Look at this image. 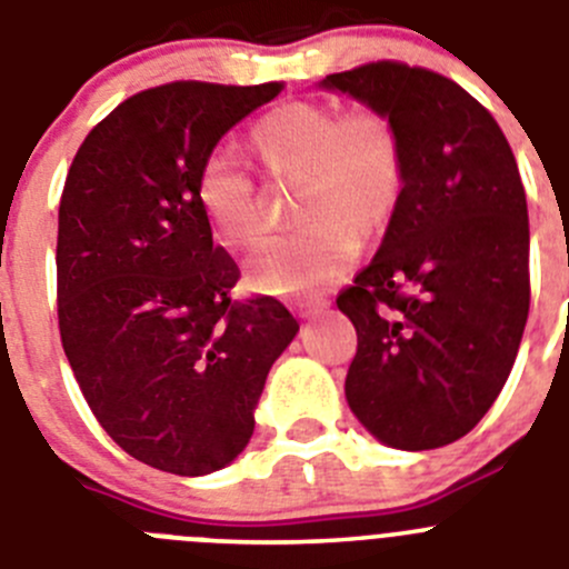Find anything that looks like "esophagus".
<instances>
[{
	"mask_svg": "<svg viewBox=\"0 0 569 569\" xmlns=\"http://www.w3.org/2000/svg\"><path fill=\"white\" fill-rule=\"evenodd\" d=\"M328 302L326 300H302L300 302V315L309 317V320H315V317L326 315Z\"/></svg>",
	"mask_w": 569,
	"mask_h": 569,
	"instance_id": "obj_1",
	"label": "esophagus"
}]
</instances>
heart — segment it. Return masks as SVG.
<instances>
[{
	"label": "heart",
	"mask_w": 569,
	"mask_h": 569,
	"mask_svg": "<svg viewBox=\"0 0 569 569\" xmlns=\"http://www.w3.org/2000/svg\"><path fill=\"white\" fill-rule=\"evenodd\" d=\"M249 148L272 182L297 188L300 232L267 243L249 280L267 295L300 297L333 283L359 252L396 221L407 190L401 131L381 109L339 111L291 100L249 129ZM212 232L232 249L258 247L267 232L263 201L230 151H212L196 182Z\"/></svg>",
	"instance_id": "heart-1"
}]
</instances>
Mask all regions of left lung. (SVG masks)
Segmentation results:
<instances>
[{"label": "left lung", "mask_w": 569, "mask_h": 569, "mask_svg": "<svg viewBox=\"0 0 569 569\" xmlns=\"http://www.w3.org/2000/svg\"><path fill=\"white\" fill-rule=\"evenodd\" d=\"M322 87L392 117L407 190L337 306L357 328L345 396L396 449L463 438L497 401L530 309L528 204L491 111L432 69L370 61Z\"/></svg>", "instance_id": "1"}]
</instances>
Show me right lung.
<instances>
[{
  "instance_id": "add662e5",
  "label": "right lung",
  "mask_w": 569,
  "mask_h": 569,
  "mask_svg": "<svg viewBox=\"0 0 569 569\" xmlns=\"http://www.w3.org/2000/svg\"><path fill=\"white\" fill-rule=\"evenodd\" d=\"M283 83L171 81L106 114L69 164L58 207V328L100 427L179 477L249 443L269 368L300 322L241 278L196 199L216 142Z\"/></svg>"
}]
</instances>
